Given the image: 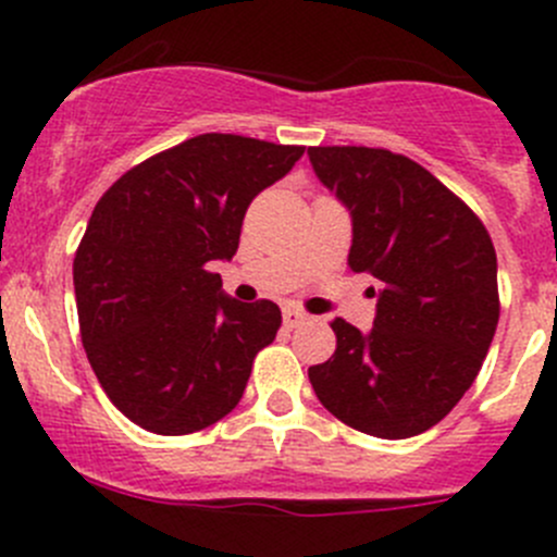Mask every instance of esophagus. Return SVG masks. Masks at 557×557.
Segmentation results:
<instances>
[{
	"mask_svg": "<svg viewBox=\"0 0 557 557\" xmlns=\"http://www.w3.org/2000/svg\"><path fill=\"white\" fill-rule=\"evenodd\" d=\"M307 320V312H301V310H285L283 312V323H285V329H296V325H301Z\"/></svg>",
	"mask_w": 557,
	"mask_h": 557,
	"instance_id": "34e87169",
	"label": "esophagus"
}]
</instances>
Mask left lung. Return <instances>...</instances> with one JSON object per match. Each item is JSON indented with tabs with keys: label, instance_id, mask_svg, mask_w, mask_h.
Listing matches in <instances>:
<instances>
[{
	"label": "left lung",
	"instance_id": "obj_1",
	"mask_svg": "<svg viewBox=\"0 0 557 557\" xmlns=\"http://www.w3.org/2000/svg\"><path fill=\"white\" fill-rule=\"evenodd\" d=\"M307 153L352 215L347 263L380 283L374 329L331 320L336 350L310 367V383L361 434H423L469 391L496 334V247L476 212L407 156L356 145Z\"/></svg>",
	"mask_w": 557,
	"mask_h": 557
}]
</instances>
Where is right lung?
Instances as JSON below:
<instances>
[{"label":"right lung","instance_id":"obj_1","mask_svg":"<svg viewBox=\"0 0 557 557\" xmlns=\"http://www.w3.org/2000/svg\"><path fill=\"white\" fill-rule=\"evenodd\" d=\"M301 153L199 134L132 166L94 207L72 263L83 347L107 398L139 429L194 434L243 398L283 314L274 301L223 296L207 263L237 252L250 201Z\"/></svg>","mask_w":557,"mask_h":557}]
</instances>
